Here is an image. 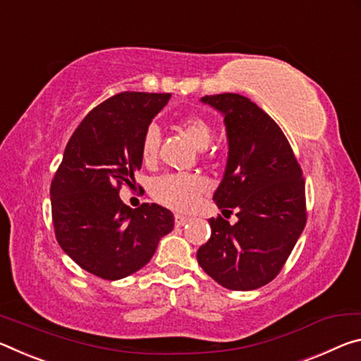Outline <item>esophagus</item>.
Listing matches in <instances>:
<instances>
[{"label": "esophagus", "mask_w": 361, "mask_h": 361, "mask_svg": "<svg viewBox=\"0 0 361 361\" xmlns=\"http://www.w3.org/2000/svg\"><path fill=\"white\" fill-rule=\"evenodd\" d=\"M188 221H190V219H188V217H184V216H180V214H176V216H174V222H176L177 227L185 226V224H187Z\"/></svg>", "instance_id": "1"}]
</instances>
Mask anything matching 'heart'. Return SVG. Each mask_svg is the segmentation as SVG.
Wrapping results in <instances>:
<instances>
[{"mask_svg":"<svg viewBox=\"0 0 361 361\" xmlns=\"http://www.w3.org/2000/svg\"><path fill=\"white\" fill-rule=\"evenodd\" d=\"M180 129L200 150H204L211 144L212 128L203 116H187L180 121ZM159 149V129L150 125L142 137L140 153L145 163L157 159ZM208 190V182L197 174L171 173L159 176L153 180L152 195L159 204L174 211H188L197 204L198 198Z\"/></svg>","mask_w":361,"mask_h":361,"instance_id":"b5f03b06","label":"heart"}]
</instances>
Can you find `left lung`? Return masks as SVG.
I'll return each instance as SVG.
<instances>
[{"instance_id":"1","label":"left lung","mask_w":361,"mask_h":361,"mask_svg":"<svg viewBox=\"0 0 361 361\" xmlns=\"http://www.w3.org/2000/svg\"><path fill=\"white\" fill-rule=\"evenodd\" d=\"M221 111L228 155L214 192L219 209H236L233 226L211 217L198 264L233 291H251L279 275L307 221L305 182L280 126L250 99L224 92L200 99Z\"/></svg>"}]
</instances>
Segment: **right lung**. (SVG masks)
Instances as JSON below:
<instances>
[{"instance_id": "obj_1", "label": "right lung", "mask_w": 361, "mask_h": 361, "mask_svg": "<svg viewBox=\"0 0 361 361\" xmlns=\"http://www.w3.org/2000/svg\"><path fill=\"white\" fill-rule=\"evenodd\" d=\"M171 94L120 92L92 109L65 147L51 184L57 243L90 274L121 280L149 264L174 227L169 209L120 200L142 166V137Z\"/></svg>"}]
</instances>
